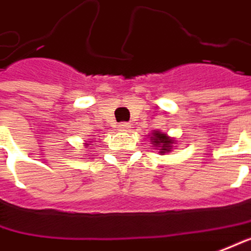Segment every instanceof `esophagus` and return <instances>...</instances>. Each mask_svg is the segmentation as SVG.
Masks as SVG:
<instances>
[{"label": "esophagus", "mask_w": 251, "mask_h": 251, "mask_svg": "<svg viewBox=\"0 0 251 251\" xmlns=\"http://www.w3.org/2000/svg\"><path fill=\"white\" fill-rule=\"evenodd\" d=\"M130 123H121V124H118V130H121V131H127L128 128H130Z\"/></svg>", "instance_id": "esophagus-1"}]
</instances>
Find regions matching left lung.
<instances>
[{
  "label": "left lung",
  "mask_w": 251,
  "mask_h": 251,
  "mask_svg": "<svg viewBox=\"0 0 251 251\" xmlns=\"http://www.w3.org/2000/svg\"><path fill=\"white\" fill-rule=\"evenodd\" d=\"M152 140V143L160 147V152H169L171 150V146L174 144V140L173 138H169L164 133H160V131H154L152 135L150 137Z\"/></svg>",
  "instance_id": "1"
}]
</instances>
